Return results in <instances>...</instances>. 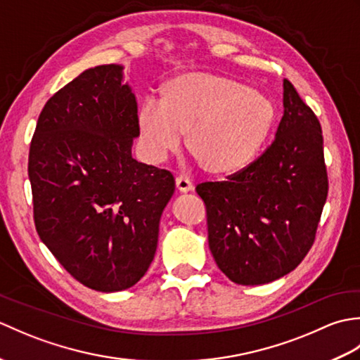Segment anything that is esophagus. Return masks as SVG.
Wrapping results in <instances>:
<instances>
[{
  "instance_id": "esophagus-1",
  "label": "esophagus",
  "mask_w": 360,
  "mask_h": 360,
  "mask_svg": "<svg viewBox=\"0 0 360 360\" xmlns=\"http://www.w3.org/2000/svg\"><path fill=\"white\" fill-rule=\"evenodd\" d=\"M176 188H178V192H181V193L192 192L193 182L187 179V178H184V176H178V178H176Z\"/></svg>"
}]
</instances>
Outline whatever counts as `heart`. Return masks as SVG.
<instances>
[{
  "label": "heart",
  "mask_w": 360,
  "mask_h": 360,
  "mask_svg": "<svg viewBox=\"0 0 360 360\" xmlns=\"http://www.w3.org/2000/svg\"><path fill=\"white\" fill-rule=\"evenodd\" d=\"M136 120L151 162L179 151L187 136L190 155L205 173L231 176L257 158L274 127L275 106L224 75L188 72L165 83L162 103L145 98Z\"/></svg>",
  "instance_id": "1"
}]
</instances>
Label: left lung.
<instances>
[{"label":"left lung","mask_w":360,"mask_h":360,"mask_svg":"<svg viewBox=\"0 0 360 360\" xmlns=\"http://www.w3.org/2000/svg\"><path fill=\"white\" fill-rule=\"evenodd\" d=\"M283 106L262 156L227 181L196 187L212 255L236 285H264L294 271L314 244L328 196L322 128L289 80Z\"/></svg>","instance_id":"left-lung-1"}]
</instances>
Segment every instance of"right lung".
<instances>
[{
	"label": "right lung",
	"mask_w": 360,
	"mask_h": 360,
	"mask_svg": "<svg viewBox=\"0 0 360 360\" xmlns=\"http://www.w3.org/2000/svg\"><path fill=\"white\" fill-rule=\"evenodd\" d=\"M122 70L91 68L57 91L29 150L38 235L75 280L101 292L131 288L148 271L174 192L170 172L131 156L137 103Z\"/></svg>",
	"instance_id": "1"
}]
</instances>
